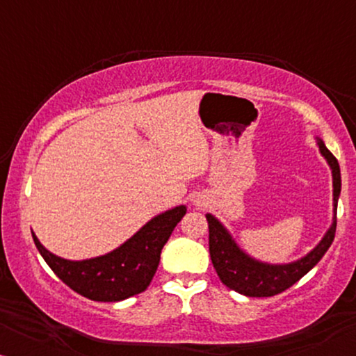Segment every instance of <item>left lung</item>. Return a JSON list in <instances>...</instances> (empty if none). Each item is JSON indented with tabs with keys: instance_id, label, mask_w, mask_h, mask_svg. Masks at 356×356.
<instances>
[{
	"instance_id": "obj_1",
	"label": "left lung",
	"mask_w": 356,
	"mask_h": 356,
	"mask_svg": "<svg viewBox=\"0 0 356 356\" xmlns=\"http://www.w3.org/2000/svg\"><path fill=\"white\" fill-rule=\"evenodd\" d=\"M318 140L319 152L327 160L330 170H332V186H334V218L332 225L323 240L318 243L314 250H311L305 257L298 261L289 262V264H267L246 254L233 236L228 233L225 227L217 220L212 213H207L209 223V251L217 275L220 277L222 284L230 290H235L245 296H274L277 293L290 289L296 284L301 277L308 274L318 262L323 259L325 251L332 245L335 236V227H337V202L342 188L340 179V167L337 159L330 154L325 144L319 138Z\"/></svg>"
}]
</instances>
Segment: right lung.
Segmentation results:
<instances>
[{
	"label": "right lung",
	"mask_w": 356,
	"mask_h": 356,
	"mask_svg": "<svg viewBox=\"0 0 356 356\" xmlns=\"http://www.w3.org/2000/svg\"><path fill=\"white\" fill-rule=\"evenodd\" d=\"M184 213L186 206L162 212L116 250L84 261L58 257L33 232L32 238L50 269L76 293L94 301H121L147 289L159 267L162 248Z\"/></svg>",
	"instance_id": "add662e5"
}]
</instances>
